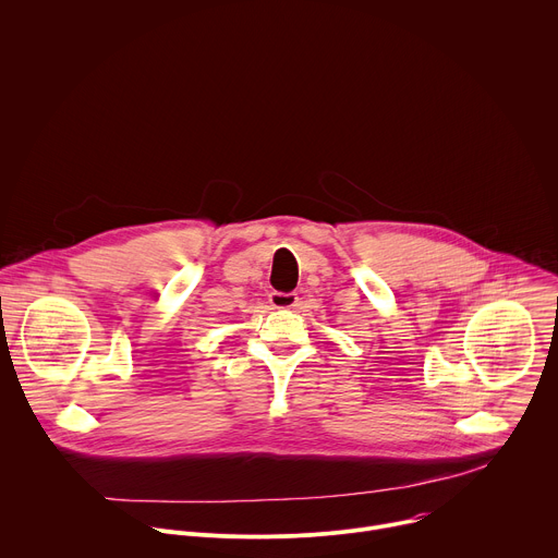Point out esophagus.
<instances>
[{"label":"esophagus","mask_w":558,"mask_h":558,"mask_svg":"<svg viewBox=\"0 0 558 558\" xmlns=\"http://www.w3.org/2000/svg\"><path fill=\"white\" fill-rule=\"evenodd\" d=\"M269 304L274 308H293L298 304V293H282V291H274L269 293Z\"/></svg>","instance_id":"esophagus-1"}]
</instances>
